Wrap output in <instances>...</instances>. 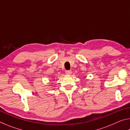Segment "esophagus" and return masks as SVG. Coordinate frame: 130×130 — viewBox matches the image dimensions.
I'll return each instance as SVG.
<instances>
[{"mask_svg":"<svg viewBox=\"0 0 130 130\" xmlns=\"http://www.w3.org/2000/svg\"><path fill=\"white\" fill-rule=\"evenodd\" d=\"M65 73L67 74H68V75H69V74L72 73V71L71 70H66Z\"/></svg>","mask_w":130,"mask_h":130,"instance_id":"obj_1","label":"esophagus"}]
</instances>
